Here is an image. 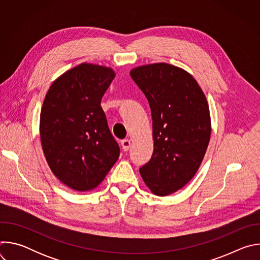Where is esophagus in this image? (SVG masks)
<instances>
[{
  "label": "esophagus",
  "mask_w": 260,
  "mask_h": 260,
  "mask_svg": "<svg viewBox=\"0 0 260 260\" xmlns=\"http://www.w3.org/2000/svg\"><path fill=\"white\" fill-rule=\"evenodd\" d=\"M121 146L123 151H128L129 147H131V141L129 140H123L121 141Z\"/></svg>",
  "instance_id": "esophagus-1"
}]
</instances>
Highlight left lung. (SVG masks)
I'll list each match as a JSON object with an SVG mask.
<instances>
[{"instance_id":"1","label":"left lung","mask_w":260,"mask_h":260,"mask_svg":"<svg viewBox=\"0 0 260 260\" xmlns=\"http://www.w3.org/2000/svg\"><path fill=\"white\" fill-rule=\"evenodd\" d=\"M129 75L149 102L154 150L140 169L150 191L172 194L197 174L211 137L208 101L191 74L156 62L131 70Z\"/></svg>"}]
</instances>
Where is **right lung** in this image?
<instances>
[{"mask_svg": "<svg viewBox=\"0 0 260 260\" xmlns=\"http://www.w3.org/2000/svg\"><path fill=\"white\" fill-rule=\"evenodd\" d=\"M112 68L82 62L49 87L40 114V139L53 175L71 189H94L117 161L101 101L115 78Z\"/></svg>", "mask_w": 260, "mask_h": 260, "instance_id": "add662e5", "label": "right lung"}]
</instances>
